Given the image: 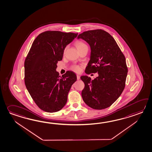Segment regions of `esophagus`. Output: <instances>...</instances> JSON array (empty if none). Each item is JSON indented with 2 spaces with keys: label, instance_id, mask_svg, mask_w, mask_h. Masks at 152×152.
I'll use <instances>...</instances> for the list:
<instances>
[{
  "label": "esophagus",
  "instance_id": "esophagus-1",
  "mask_svg": "<svg viewBox=\"0 0 152 152\" xmlns=\"http://www.w3.org/2000/svg\"><path fill=\"white\" fill-rule=\"evenodd\" d=\"M77 79L78 80H79L80 79V75H77Z\"/></svg>",
  "mask_w": 152,
  "mask_h": 152
}]
</instances>
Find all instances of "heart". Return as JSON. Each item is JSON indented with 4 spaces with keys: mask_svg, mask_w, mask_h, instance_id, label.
Listing matches in <instances>:
<instances>
[{
    "mask_svg": "<svg viewBox=\"0 0 152 152\" xmlns=\"http://www.w3.org/2000/svg\"><path fill=\"white\" fill-rule=\"evenodd\" d=\"M75 46L77 48L78 51H80L81 50L85 48H88V46L87 45V44H86L84 42L82 41L78 40L75 43ZM65 51H66V48H64V51H63V53H65ZM72 69L74 70V71L76 72H79L81 71V67L79 65H74L72 67Z\"/></svg>",
    "mask_w": 152,
    "mask_h": 152,
    "instance_id": "heart-1",
    "label": "heart"
}]
</instances>
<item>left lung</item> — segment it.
<instances>
[{
    "label": "left lung",
    "mask_w": 152,
    "mask_h": 152,
    "mask_svg": "<svg viewBox=\"0 0 152 152\" xmlns=\"http://www.w3.org/2000/svg\"><path fill=\"white\" fill-rule=\"evenodd\" d=\"M90 45L91 59L86 68L87 74L98 72L91 80L81 76L84 88L82 96L84 102L95 110H102L111 106L125 88L128 67L125 56L114 38L106 31L95 29L79 34Z\"/></svg>",
    "instance_id": "obj_1"
}]
</instances>
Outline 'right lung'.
Segmentation results:
<instances>
[{"mask_svg": "<svg viewBox=\"0 0 152 152\" xmlns=\"http://www.w3.org/2000/svg\"><path fill=\"white\" fill-rule=\"evenodd\" d=\"M78 33L48 31L39 34L33 42L24 61V83L35 103L47 112L61 110L77 76L68 71L61 76L56 71L63 59L64 48Z\"/></svg>", "mask_w": 152, "mask_h": 152, "instance_id": "1", "label": "right lung"}]
</instances>
